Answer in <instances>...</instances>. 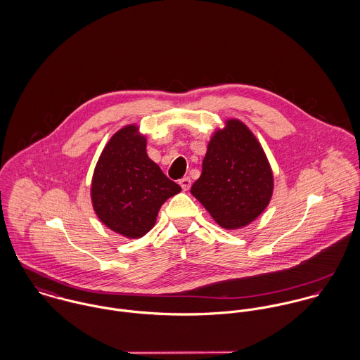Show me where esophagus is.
<instances>
[{
    "label": "esophagus",
    "instance_id": "34e87169",
    "mask_svg": "<svg viewBox=\"0 0 360 360\" xmlns=\"http://www.w3.org/2000/svg\"><path fill=\"white\" fill-rule=\"evenodd\" d=\"M179 184L181 186V188H183L184 191H187V190L191 187V179L186 176V177H183V179L179 180Z\"/></svg>",
    "mask_w": 360,
    "mask_h": 360
}]
</instances>
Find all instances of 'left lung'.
I'll return each instance as SVG.
<instances>
[{"instance_id":"1","label":"left lung","mask_w":360,"mask_h":360,"mask_svg":"<svg viewBox=\"0 0 360 360\" xmlns=\"http://www.w3.org/2000/svg\"><path fill=\"white\" fill-rule=\"evenodd\" d=\"M191 194L227 230L250 224L269 205L271 167L257 137L243 122L230 119L224 129L214 131Z\"/></svg>"}]
</instances>
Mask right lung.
Listing matches in <instances>:
<instances>
[{
    "instance_id": "obj_1",
    "label": "right lung",
    "mask_w": 360,
    "mask_h": 360,
    "mask_svg": "<svg viewBox=\"0 0 360 360\" xmlns=\"http://www.w3.org/2000/svg\"><path fill=\"white\" fill-rule=\"evenodd\" d=\"M136 124L116 131L103 148L91 181L93 207L106 227L127 238L146 236L165 201L181 191L147 155Z\"/></svg>"
}]
</instances>
